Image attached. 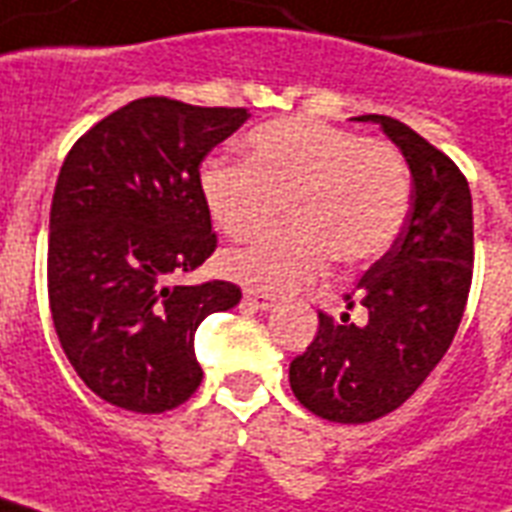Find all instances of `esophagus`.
Listing matches in <instances>:
<instances>
[{
    "instance_id": "34e87169",
    "label": "esophagus",
    "mask_w": 512,
    "mask_h": 512,
    "mask_svg": "<svg viewBox=\"0 0 512 512\" xmlns=\"http://www.w3.org/2000/svg\"><path fill=\"white\" fill-rule=\"evenodd\" d=\"M244 303L252 305L255 311H268V308H273V303H276V297L263 295V292H247V295H244Z\"/></svg>"
}]
</instances>
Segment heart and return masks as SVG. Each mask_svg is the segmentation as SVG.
Returning <instances> with one entry per match:
<instances>
[{"instance_id": "obj_1", "label": "heart", "mask_w": 512, "mask_h": 512, "mask_svg": "<svg viewBox=\"0 0 512 512\" xmlns=\"http://www.w3.org/2000/svg\"><path fill=\"white\" fill-rule=\"evenodd\" d=\"M247 164L209 162L201 199L220 231L252 239L287 204L292 225L225 257L244 287L284 295L327 268L361 263L396 239L409 207V170L396 148L311 119L260 124L244 138Z\"/></svg>"}]
</instances>
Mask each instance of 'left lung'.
<instances>
[{
	"label": "left lung",
	"mask_w": 512,
	"mask_h": 512,
	"mask_svg": "<svg viewBox=\"0 0 512 512\" xmlns=\"http://www.w3.org/2000/svg\"><path fill=\"white\" fill-rule=\"evenodd\" d=\"M353 119L396 143L412 196L396 241L345 295L364 324L319 313L316 340L289 364L297 401L345 425L380 420L420 388L457 335L473 276V201L457 164L398 119Z\"/></svg>",
	"instance_id": "obj_1"
}]
</instances>
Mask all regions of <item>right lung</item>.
Returning a JSON list of instances; mask_svg holds the SVG:
<instances>
[{
	"label": "right lung",
	"mask_w": 512,
	"mask_h": 512,
	"mask_svg": "<svg viewBox=\"0 0 512 512\" xmlns=\"http://www.w3.org/2000/svg\"><path fill=\"white\" fill-rule=\"evenodd\" d=\"M247 108L140 98L84 132L60 167L50 209L52 324L76 374L108 404L162 414L193 396V335L239 305L231 281L177 284L217 247L201 199L204 156Z\"/></svg>",
	"instance_id": "add662e5"
}]
</instances>
